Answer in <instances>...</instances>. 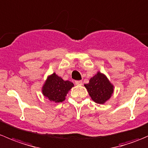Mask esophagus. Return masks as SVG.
Here are the masks:
<instances>
[{"label": "esophagus", "instance_id": "1", "mask_svg": "<svg viewBox=\"0 0 148 148\" xmlns=\"http://www.w3.org/2000/svg\"><path fill=\"white\" fill-rule=\"evenodd\" d=\"M75 84L77 85H82V81L79 80V81H75Z\"/></svg>", "mask_w": 148, "mask_h": 148}]
</instances>
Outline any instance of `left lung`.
<instances>
[{
  "instance_id": "left-lung-1",
  "label": "left lung",
  "mask_w": 148,
  "mask_h": 148,
  "mask_svg": "<svg viewBox=\"0 0 148 148\" xmlns=\"http://www.w3.org/2000/svg\"><path fill=\"white\" fill-rule=\"evenodd\" d=\"M84 86L92 100L99 104H104L111 98L114 88L107 76L99 71L91 77L89 83L85 84Z\"/></svg>"
}]
</instances>
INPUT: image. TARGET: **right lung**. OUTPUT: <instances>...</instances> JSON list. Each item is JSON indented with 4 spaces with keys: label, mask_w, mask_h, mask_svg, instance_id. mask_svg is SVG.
Segmentation results:
<instances>
[{
    "label": "right lung",
    "mask_w": 148,
    "mask_h": 148,
    "mask_svg": "<svg viewBox=\"0 0 148 148\" xmlns=\"http://www.w3.org/2000/svg\"><path fill=\"white\" fill-rule=\"evenodd\" d=\"M74 86L71 82L65 81L54 72L48 76L41 88V92L50 102L59 103L65 100L66 96Z\"/></svg>",
    "instance_id": "add662e5"
}]
</instances>
